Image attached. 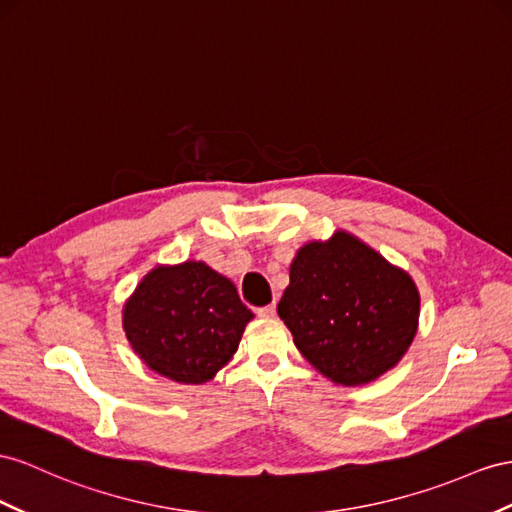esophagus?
I'll list each match as a JSON object with an SVG mask.
<instances>
[{"instance_id": "34e87169", "label": "esophagus", "mask_w": 512, "mask_h": 512, "mask_svg": "<svg viewBox=\"0 0 512 512\" xmlns=\"http://www.w3.org/2000/svg\"><path fill=\"white\" fill-rule=\"evenodd\" d=\"M257 316H259V318H274V316H277V305L259 307V309H257Z\"/></svg>"}]
</instances>
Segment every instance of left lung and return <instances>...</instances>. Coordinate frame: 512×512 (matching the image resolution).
I'll use <instances>...</instances> for the list:
<instances>
[{"instance_id": "8db88e82", "label": "left lung", "mask_w": 512, "mask_h": 512, "mask_svg": "<svg viewBox=\"0 0 512 512\" xmlns=\"http://www.w3.org/2000/svg\"><path fill=\"white\" fill-rule=\"evenodd\" d=\"M277 311L296 348L350 387L374 381L409 350L419 294L409 274L339 231L300 248Z\"/></svg>"}]
</instances>
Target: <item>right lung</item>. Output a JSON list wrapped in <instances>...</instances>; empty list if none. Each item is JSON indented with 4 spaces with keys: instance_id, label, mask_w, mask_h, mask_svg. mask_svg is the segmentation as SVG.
<instances>
[{
    "instance_id": "obj_1",
    "label": "right lung",
    "mask_w": 512,
    "mask_h": 512,
    "mask_svg": "<svg viewBox=\"0 0 512 512\" xmlns=\"http://www.w3.org/2000/svg\"><path fill=\"white\" fill-rule=\"evenodd\" d=\"M253 318L235 285L201 261L155 268L123 313L125 335L151 370L177 383L212 378L238 350Z\"/></svg>"
}]
</instances>
